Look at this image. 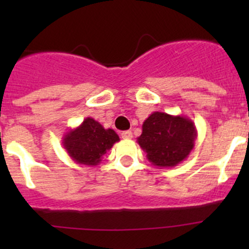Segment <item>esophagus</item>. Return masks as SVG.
I'll list each match as a JSON object with an SVG mask.
<instances>
[{
    "label": "esophagus",
    "instance_id": "esophagus-1",
    "mask_svg": "<svg viewBox=\"0 0 249 249\" xmlns=\"http://www.w3.org/2000/svg\"><path fill=\"white\" fill-rule=\"evenodd\" d=\"M120 136H122L123 140H130V139H132V132L131 131H123Z\"/></svg>",
    "mask_w": 249,
    "mask_h": 249
}]
</instances>
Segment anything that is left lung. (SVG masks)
Listing matches in <instances>:
<instances>
[{
    "mask_svg": "<svg viewBox=\"0 0 249 249\" xmlns=\"http://www.w3.org/2000/svg\"><path fill=\"white\" fill-rule=\"evenodd\" d=\"M196 137V127L189 118L153 112L143 122L137 143L154 166L175 167L187 159Z\"/></svg>",
    "mask_w": 249,
    "mask_h": 249,
    "instance_id": "1",
    "label": "left lung"
}]
</instances>
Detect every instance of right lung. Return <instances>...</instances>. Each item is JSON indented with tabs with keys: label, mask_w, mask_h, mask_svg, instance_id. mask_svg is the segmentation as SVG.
<instances>
[{
	"label": "right lung",
	"mask_w": 249,
	"mask_h": 249,
	"mask_svg": "<svg viewBox=\"0 0 249 249\" xmlns=\"http://www.w3.org/2000/svg\"><path fill=\"white\" fill-rule=\"evenodd\" d=\"M118 141L119 136L114 130L105 129L99 122L88 117L79 126L64 135L62 145L77 164L96 166Z\"/></svg>",
	"instance_id": "obj_1"
}]
</instances>
